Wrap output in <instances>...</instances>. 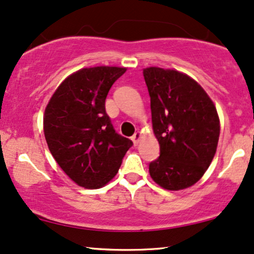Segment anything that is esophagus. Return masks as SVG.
Masks as SVG:
<instances>
[{
    "label": "esophagus",
    "instance_id": "34e87169",
    "mask_svg": "<svg viewBox=\"0 0 254 254\" xmlns=\"http://www.w3.org/2000/svg\"><path fill=\"white\" fill-rule=\"evenodd\" d=\"M140 138H142V133H140L139 131H137V132L133 133L132 137H131V139H132L133 144H135V145L138 144V142L140 140Z\"/></svg>",
    "mask_w": 254,
    "mask_h": 254
}]
</instances>
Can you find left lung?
<instances>
[{"instance_id": "1", "label": "left lung", "mask_w": 254, "mask_h": 254, "mask_svg": "<svg viewBox=\"0 0 254 254\" xmlns=\"http://www.w3.org/2000/svg\"><path fill=\"white\" fill-rule=\"evenodd\" d=\"M152 129L160 157L149 164L151 179L168 190L196 183L214 157L220 121L214 103L194 79L175 69L148 67Z\"/></svg>"}]
</instances>
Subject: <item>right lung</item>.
<instances>
[{
  "label": "right lung",
  "mask_w": 254,
  "mask_h": 254,
  "mask_svg": "<svg viewBox=\"0 0 254 254\" xmlns=\"http://www.w3.org/2000/svg\"><path fill=\"white\" fill-rule=\"evenodd\" d=\"M124 67L79 69L60 84L46 106L44 132L51 154L80 187L97 189L116 176L132 145L112 127L105 99Z\"/></svg>",
  "instance_id": "right-lung-1"
}]
</instances>
